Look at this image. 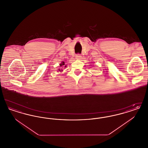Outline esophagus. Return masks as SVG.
I'll return each instance as SVG.
<instances>
[{
	"instance_id": "1",
	"label": "esophagus",
	"mask_w": 148,
	"mask_h": 148,
	"mask_svg": "<svg viewBox=\"0 0 148 148\" xmlns=\"http://www.w3.org/2000/svg\"><path fill=\"white\" fill-rule=\"evenodd\" d=\"M75 58H76V59H81V58H82V55L80 54H77L76 56H75Z\"/></svg>"
}]
</instances>
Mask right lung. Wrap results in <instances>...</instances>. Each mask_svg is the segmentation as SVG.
Returning a JSON list of instances; mask_svg holds the SVG:
<instances>
[{"mask_svg": "<svg viewBox=\"0 0 148 148\" xmlns=\"http://www.w3.org/2000/svg\"><path fill=\"white\" fill-rule=\"evenodd\" d=\"M60 66H62V67H63H63L64 66L66 67V65H65V63H64V62H62V64H60ZM58 71H62V70L61 71L60 69H59Z\"/></svg>", "mask_w": 148, "mask_h": 148, "instance_id": "obj_1", "label": "right lung"}]
</instances>
